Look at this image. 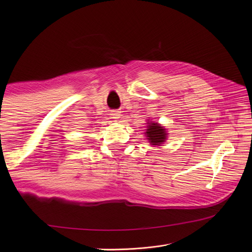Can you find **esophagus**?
Instances as JSON below:
<instances>
[{
  "label": "esophagus",
  "instance_id": "1",
  "mask_svg": "<svg viewBox=\"0 0 252 252\" xmlns=\"http://www.w3.org/2000/svg\"><path fill=\"white\" fill-rule=\"evenodd\" d=\"M110 116H111L112 119L118 120V119H120V117H121V112H120V111H117V110H112V111H110Z\"/></svg>",
  "mask_w": 252,
  "mask_h": 252
}]
</instances>
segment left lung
Masks as SVG:
<instances>
[{
  "label": "left lung",
  "mask_w": 252,
  "mask_h": 252,
  "mask_svg": "<svg viewBox=\"0 0 252 252\" xmlns=\"http://www.w3.org/2000/svg\"><path fill=\"white\" fill-rule=\"evenodd\" d=\"M146 128L147 129H145L146 132H144L145 136H146V140H148L150 145H154V147L161 146L168 138V132H167L166 128L158 124V122H151L148 120Z\"/></svg>",
  "instance_id": "obj_1"
}]
</instances>
